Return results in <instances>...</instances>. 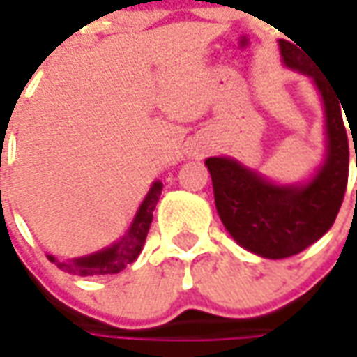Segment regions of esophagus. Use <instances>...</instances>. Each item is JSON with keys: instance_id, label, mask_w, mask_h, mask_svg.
I'll return each mask as SVG.
<instances>
[{"instance_id": "1", "label": "esophagus", "mask_w": 357, "mask_h": 357, "mask_svg": "<svg viewBox=\"0 0 357 357\" xmlns=\"http://www.w3.org/2000/svg\"><path fill=\"white\" fill-rule=\"evenodd\" d=\"M208 149H211V146H208V144H206V143H203V144H197L195 156H203V154L208 153Z\"/></svg>"}]
</instances>
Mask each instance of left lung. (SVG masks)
<instances>
[{
	"mask_svg": "<svg viewBox=\"0 0 357 357\" xmlns=\"http://www.w3.org/2000/svg\"><path fill=\"white\" fill-rule=\"evenodd\" d=\"M278 46L284 66L307 75L321 94L325 114L323 162L303 181L278 183L231 156L204 160L224 228L238 245L265 259L298 255L331 230L348 183L350 156L340 109L342 102L336 98V92L311 69V61L294 44L280 40Z\"/></svg>",
	"mask_w": 357,
	"mask_h": 357,
	"instance_id": "left-lung-1",
	"label": "left lung"
}]
</instances>
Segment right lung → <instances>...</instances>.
<instances>
[{"instance_id":"right-lung-1","label":"right lung","mask_w":357,"mask_h":357,"mask_svg":"<svg viewBox=\"0 0 357 357\" xmlns=\"http://www.w3.org/2000/svg\"><path fill=\"white\" fill-rule=\"evenodd\" d=\"M160 193L162 181L156 179V181H153L149 193L144 195L143 203L139 206L131 226L127 228L126 236H121L118 241H114L108 248L94 251L91 255L73 257V259H66V261H57L54 255H48V259L52 263H56L63 273L75 274V276L118 274L119 271H123L127 265H131L133 261H137V257L141 255Z\"/></svg>"}]
</instances>
